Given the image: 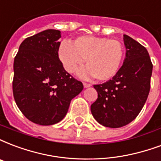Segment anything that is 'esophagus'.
Segmentation results:
<instances>
[{
	"label": "esophagus",
	"mask_w": 161,
	"mask_h": 161,
	"mask_svg": "<svg viewBox=\"0 0 161 161\" xmlns=\"http://www.w3.org/2000/svg\"><path fill=\"white\" fill-rule=\"evenodd\" d=\"M83 86H84V87L85 88H87V87H90L92 85L89 84V83H86V82H84V83H83Z\"/></svg>",
	"instance_id": "34e87169"
}]
</instances>
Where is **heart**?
<instances>
[{
  "label": "heart",
  "instance_id": "1",
  "mask_svg": "<svg viewBox=\"0 0 161 161\" xmlns=\"http://www.w3.org/2000/svg\"><path fill=\"white\" fill-rule=\"evenodd\" d=\"M58 57L65 70L75 73L86 59V67L79 71L82 79L95 77L107 81L116 75L125 58V47L119 41L106 37L80 36L74 44L64 41L58 48Z\"/></svg>",
  "mask_w": 161,
  "mask_h": 161
}]
</instances>
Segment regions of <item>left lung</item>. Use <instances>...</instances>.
I'll use <instances>...</instances> for the list:
<instances>
[{"label":"left lung","instance_id":"obj_1","mask_svg":"<svg viewBox=\"0 0 161 161\" xmlns=\"http://www.w3.org/2000/svg\"><path fill=\"white\" fill-rule=\"evenodd\" d=\"M125 58L116 75L94 85L97 98L91 105L92 115L106 127L127 125L142 110L150 90L153 64L147 49L124 35Z\"/></svg>","mask_w":161,"mask_h":161}]
</instances>
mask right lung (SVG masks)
Masks as SVG:
<instances>
[{
    "instance_id": "obj_1",
    "label": "right lung",
    "mask_w": 161,
    "mask_h": 161,
    "mask_svg": "<svg viewBox=\"0 0 161 161\" xmlns=\"http://www.w3.org/2000/svg\"><path fill=\"white\" fill-rule=\"evenodd\" d=\"M61 32L47 30L22 42L14 58L13 97L30 121L50 125L61 121L70 101L83 90L58 58Z\"/></svg>"
}]
</instances>
